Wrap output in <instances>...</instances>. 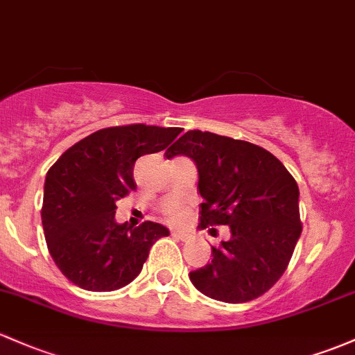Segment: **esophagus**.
I'll return each mask as SVG.
<instances>
[{
  "mask_svg": "<svg viewBox=\"0 0 355 355\" xmlns=\"http://www.w3.org/2000/svg\"><path fill=\"white\" fill-rule=\"evenodd\" d=\"M173 237L178 239V240H181V242H188V240L191 239L188 234H184V232H176V230L173 232Z\"/></svg>",
  "mask_w": 355,
  "mask_h": 355,
  "instance_id": "1",
  "label": "esophagus"
}]
</instances>
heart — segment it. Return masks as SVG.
Returning <instances> with one entry per match:
<instances>
[{"label":"heart","mask_w":355,"mask_h":355,"mask_svg":"<svg viewBox=\"0 0 355 355\" xmlns=\"http://www.w3.org/2000/svg\"><path fill=\"white\" fill-rule=\"evenodd\" d=\"M188 208L182 207V205H173V207H169L166 209V218L167 222L171 223H176V225H181L184 223L186 220H188Z\"/></svg>","instance_id":"obj_1"}]
</instances>
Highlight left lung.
<instances>
[{"mask_svg": "<svg viewBox=\"0 0 355 355\" xmlns=\"http://www.w3.org/2000/svg\"><path fill=\"white\" fill-rule=\"evenodd\" d=\"M179 154L198 166L201 227L228 225L232 234L211 247V262L191 270L189 279L225 303L259 298L288 269L303 230L295 178L266 148L211 132H186L166 157Z\"/></svg>", "mask_w": 355, "mask_h": 355, "instance_id": "obj_1", "label": "left lung"}]
</instances>
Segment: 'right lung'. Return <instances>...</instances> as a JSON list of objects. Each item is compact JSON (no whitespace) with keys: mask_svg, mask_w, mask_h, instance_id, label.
I'll list each match as a JSON object with an SVG mask.
<instances>
[{"mask_svg":"<svg viewBox=\"0 0 355 355\" xmlns=\"http://www.w3.org/2000/svg\"><path fill=\"white\" fill-rule=\"evenodd\" d=\"M178 127L121 125L98 130L67 148L49 169L42 225L60 272L87 291H115L139 276L150 247L169 230L115 222L116 201L137 188L135 161L161 152Z\"/></svg>","mask_w":355,"mask_h":355,"instance_id":"add662e5","label":"right lung"}]
</instances>
